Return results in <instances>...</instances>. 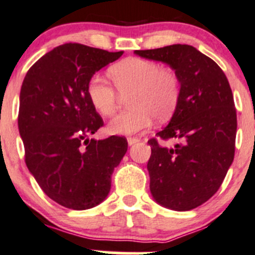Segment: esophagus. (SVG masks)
<instances>
[{
  "mask_svg": "<svg viewBox=\"0 0 255 255\" xmlns=\"http://www.w3.org/2000/svg\"><path fill=\"white\" fill-rule=\"evenodd\" d=\"M138 141H140V138H137V137H128V143L130 146L133 145V143L138 142Z\"/></svg>",
  "mask_w": 255,
  "mask_h": 255,
  "instance_id": "esophagus-1",
  "label": "esophagus"
}]
</instances>
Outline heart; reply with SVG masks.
Masks as SVG:
<instances>
[{
  "label": "heart",
  "instance_id": "obj_1",
  "mask_svg": "<svg viewBox=\"0 0 255 255\" xmlns=\"http://www.w3.org/2000/svg\"><path fill=\"white\" fill-rule=\"evenodd\" d=\"M109 73L120 94L129 95L128 105L131 107L109 123L112 133H136L150 127L152 118L165 122L173 114L180 99V79L172 69L153 60L128 58L113 65ZM117 92L102 75H94L88 83V98L103 117L117 112L120 98Z\"/></svg>",
  "mask_w": 255,
  "mask_h": 255
}]
</instances>
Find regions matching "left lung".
<instances>
[{"label":"left lung","instance_id":"1","mask_svg":"<svg viewBox=\"0 0 255 255\" xmlns=\"http://www.w3.org/2000/svg\"><path fill=\"white\" fill-rule=\"evenodd\" d=\"M170 65L180 79V99L170 123L156 136L176 138L163 147L150 138V191L158 205L190 211L218 191L234 158L237 113L223 70L192 45L135 50Z\"/></svg>","mask_w":255,"mask_h":255}]
</instances>
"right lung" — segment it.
Masks as SVG:
<instances>
[{"mask_svg":"<svg viewBox=\"0 0 255 255\" xmlns=\"http://www.w3.org/2000/svg\"><path fill=\"white\" fill-rule=\"evenodd\" d=\"M123 53L65 43L37 60L22 83L18 128L26 165L63 207L83 211L102 203L128 151L122 136L89 138L104 123L87 93L93 75Z\"/></svg>","mask_w":255,"mask_h":255,"instance_id":"add662e5","label":"right lung"}]
</instances>
